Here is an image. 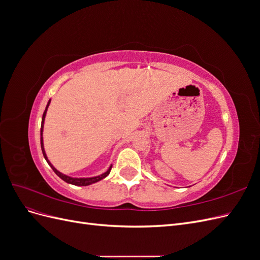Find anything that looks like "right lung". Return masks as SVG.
I'll return each mask as SVG.
<instances>
[{"instance_id": "add662e5", "label": "right lung", "mask_w": 260, "mask_h": 260, "mask_svg": "<svg viewBox=\"0 0 260 260\" xmlns=\"http://www.w3.org/2000/svg\"><path fill=\"white\" fill-rule=\"evenodd\" d=\"M51 103V100L48 102V105H46L45 107V111L43 113V116H42V122H41V148H42V153H43V156L45 160L48 161V164L51 166V168L53 169V171L56 174L61 180H64L65 182L67 183H70V184H74V185H81V186H85V185H90L92 183H95L98 182V181L104 179L105 177H107L109 175V172H111V169H112V166L108 168V170L106 172H104V174H102L101 176H96V177H92V178H72V177H68L64 174H61V172H59L56 168H55L53 165L50 162V160L48 159V156H46L45 154V151H44V146H43V127H44V119H45V115H46V111H48V107Z\"/></svg>"}]
</instances>
